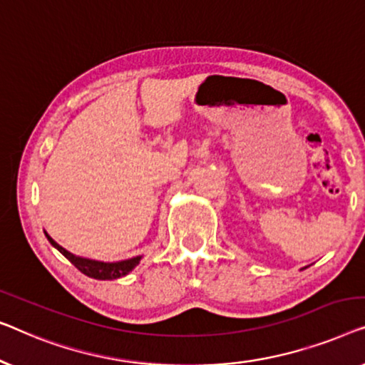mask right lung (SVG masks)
<instances>
[{"mask_svg": "<svg viewBox=\"0 0 365 365\" xmlns=\"http://www.w3.org/2000/svg\"><path fill=\"white\" fill-rule=\"evenodd\" d=\"M46 236H48L49 243L53 245L56 250L61 251V253H63L82 274L89 276V278H94V279H117L120 278V276L129 274L130 271L138 264V261H140V256H135V258L124 259V261H117V263H102V261L81 258V256H74L73 253H69L68 250H64L63 246H59L48 233H46Z\"/></svg>", "mask_w": 365, "mask_h": 365, "instance_id": "add662e5", "label": "right lung"}]
</instances>
